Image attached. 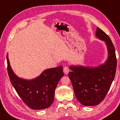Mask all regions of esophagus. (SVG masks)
Masks as SVG:
<instances>
[{"label": "esophagus", "instance_id": "obj_1", "mask_svg": "<svg viewBox=\"0 0 120 120\" xmlns=\"http://www.w3.org/2000/svg\"><path fill=\"white\" fill-rule=\"evenodd\" d=\"M63 71H64V72L65 74H66V75L68 74V72H69V68H68L67 67H64V68H63Z\"/></svg>", "mask_w": 120, "mask_h": 120}]
</instances>
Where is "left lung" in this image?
I'll list each match as a JSON object with an SVG mask.
<instances>
[{
	"instance_id": "left-lung-1",
	"label": "left lung",
	"mask_w": 120,
	"mask_h": 120,
	"mask_svg": "<svg viewBox=\"0 0 120 120\" xmlns=\"http://www.w3.org/2000/svg\"><path fill=\"white\" fill-rule=\"evenodd\" d=\"M96 35L107 46L109 56L106 62L95 68L71 66L72 72L68 73L77 100L85 106L97 105L104 99L116 72L117 59L111 39L98 27Z\"/></svg>"
}]
</instances>
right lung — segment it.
Listing matches in <instances>:
<instances>
[{"label": "right lung", "mask_w": 120, "mask_h": 120, "mask_svg": "<svg viewBox=\"0 0 120 120\" xmlns=\"http://www.w3.org/2000/svg\"><path fill=\"white\" fill-rule=\"evenodd\" d=\"M7 71L10 80L21 99L29 108L44 109L53 103L55 92L63 77V67L46 69L36 79L27 80L19 78L12 70L7 55Z\"/></svg>", "instance_id": "add662e5"}]
</instances>
